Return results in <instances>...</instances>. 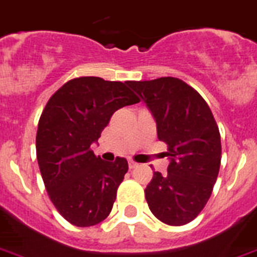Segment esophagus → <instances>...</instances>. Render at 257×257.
<instances>
[{
    "label": "esophagus",
    "mask_w": 257,
    "mask_h": 257,
    "mask_svg": "<svg viewBox=\"0 0 257 257\" xmlns=\"http://www.w3.org/2000/svg\"><path fill=\"white\" fill-rule=\"evenodd\" d=\"M137 166H139V164H137V162L129 161V169H135V168H137Z\"/></svg>",
    "instance_id": "esophagus-1"
}]
</instances>
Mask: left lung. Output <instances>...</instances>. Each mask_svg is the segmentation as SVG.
Wrapping results in <instances>:
<instances>
[{
	"instance_id": "1",
	"label": "left lung",
	"mask_w": 257,
	"mask_h": 257,
	"mask_svg": "<svg viewBox=\"0 0 257 257\" xmlns=\"http://www.w3.org/2000/svg\"><path fill=\"white\" fill-rule=\"evenodd\" d=\"M157 122L168 145V174L154 172L145 189L150 211L169 226H183L199 215L218 178L222 144L215 118L199 93L178 78L128 81Z\"/></svg>"
}]
</instances>
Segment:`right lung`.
Instances as JSON below:
<instances>
[{"mask_svg":"<svg viewBox=\"0 0 257 257\" xmlns=\"http://www.w3.org/2000/svg\"><path fill=\"white\" fill-rule=\"evenodd\" d=\"M139 101L128 81L81 76L64 83L42 110L35 139L39 170L50 199L71 224L95 226L109 215L128 161H103L91 144L118 108Z\"/></svg>","mask_w":257,"mask_h":257,"instance_id":"obj_1","label":"right lung"}]
</instances>
